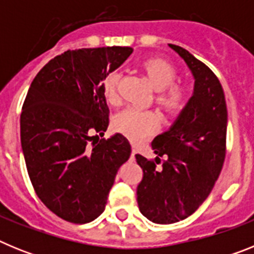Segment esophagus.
Instances as JSON below:
<instances>
[{
    "instance_id": "obj_1",
    "label": "esophagus",
    "mask_w": 254,
    "mask_h": 254,
    "mask_svg": "<svg viewBox=\"0 0 254 254\" xmlns=\"http://www.w3.org/2000/svg\"><path fill=\"white\" fill-rule=\"evenodd\" d=\"M136 154H137V149H136V147H132V158H133V156H134V155H136Z\"/></svg>"
}]
</instances>
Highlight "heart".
Listing matches in <instances>:
<instances>
[{
  "mask_svg": "<svg viewBox=\"0 0 254 254\" xmlns=\"http://www.w3.org/2000/svg\"><path fill=\"white\" fill-rule=\"evenodd\" d=\"M142 71L147 80L158 91L156 103L168 116H176L187 103V89L176 85L177 69L161 58H151L143 62ZM118 75L109 73L103 80V93L105 99L112 104L118 100L117 94ZM160 127V118L151 111H140L136 108H127L114 118V128L132 141H141Z\"/></svg>",
  "mask_w": 254,
  "mask_h": 254,
  "instance_id": "obj_1",
  "label": "heart"
}]
</instances>
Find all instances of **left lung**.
I'll return each mask as SVG.
<instances>
[{
  "mask_svg": "<svg viewBox=\"0 0 254 254\" xmlns=\"http://www.w3.org/2000/svg\"><path fill=\"white\" fill-rule=\"evenodd\" d=\"M170 48L194 78L193 93L169 129L152 140L155 161L136 154L143 172L137 186L141 214L155 224H173L192 215L207 198L225 159L228 111L215 73L179 46ZM159 156H165L160 162Z\"/></svg>",
  "mask_w": 254,
  "mask_h": 254,
  "instance_id": "obj_1",
  "label": "left lung"
}]
</instances>
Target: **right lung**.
Returning a JSON list of instances; mask_svg holds the SVG:
<instances>
[{"instance_id":"1","label":"right lung","mask_w":254,"mask_h":254,"mask_svg":"<svg viewBox=\"0 0 254 254\" xmlns=\"http://www.w3.org/2000/svg\"><path fill=\"white\" fill-rule=\"evenodd\" d=\"M131 47L67 51L51 60L29 87L20 117L26 169L42 202L69 223L102 215L116 174L131 155L109 125L103 80L129 57Z\"/></svg>"}]
</instances>
